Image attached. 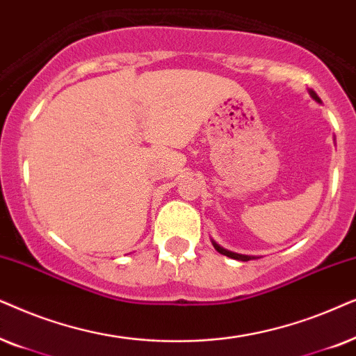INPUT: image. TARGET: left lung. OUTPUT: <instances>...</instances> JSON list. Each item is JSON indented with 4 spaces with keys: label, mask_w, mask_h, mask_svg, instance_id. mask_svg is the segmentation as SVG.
<instances>
[{
    "label": "left lung",
    "mask_w": 356,
    "mask_h": 356,
    "mask_svg": "<svg viewBox=\"0 0 356 356\" xmlns=\"http://www.w3.org/2000/svg\"><path fill=\"white\" fill-rule=\"evenodd\" d=\"M309 94H311V97L314 99V101H317V102H321V99L317 97V94L314 92V91H309ZM213 243V245H215V249L218 250V252L220 254H222V255H226V257H231V259H236V260H243V262H248V260H252V259H257V257H254V255H244V254H236V252H231V250H226V249H222L221 245H218L215 241H211Z\"/></svg>",
    "instance_id": "1"
}]
</instances>
